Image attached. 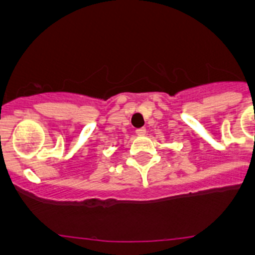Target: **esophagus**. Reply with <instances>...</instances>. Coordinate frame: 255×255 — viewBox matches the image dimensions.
I'll return each mask as SVG.
<instances>
[{"label":"esophagus","instance_id":"34e87169","mask_svg":"<svg viewBox=\"0 0 255 255\" xmlns=\"http://www.w3.org/2000/svg\"><path fill=\"white\" fill-rule=\"evenodd\" d=\"M146 128H139V129L135 130V133H137V135H144L146 134Z\"/></svg>","mask_w":255,"mask_h":255}]
</instances>
